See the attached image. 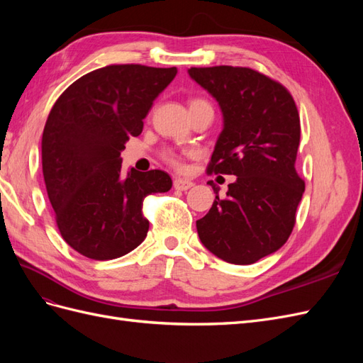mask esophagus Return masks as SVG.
Wrapping results in <instances>:
<instances>
[{"label":"esophagus","mask_w":363,"mask_h":363,"mask_svg":"<svg viewBox=\"0 0 363 363\" xmlns=\"http://www.w3.org/2000/svg\"><path fill=\"white\" fill-rule=\"evenodd\" d=\"M194 186V183L191 180H186V179H175L174 180V189L177 191H188Z\"/></svg>","instance_id":"obj_1"}]
</instances>
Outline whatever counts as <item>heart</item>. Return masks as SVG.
I'll return each instance as SVG.
<instances>
[{
	"label": "heart",
	"mask_w": 363,
	"mask_h": 363,
	"mask_svg": "<svg viewBox=\"0 0 363 363\" xmlns=\"http://www.w3.org/2000/svg\"><path fill=\"white\" fill-rule=\"evenodd\" d=\"M196 103H206L204 100H201V98H194V100H191V103H189V107L192 106V104H196ZM163 159L167 160L168 163H171L172 167H175V168H182V156L179 155V152H175V151H172V150H168V151H164L163 152Z\"/></svg>",
	"instance_id": "b5f03b06"
}]
</instances>
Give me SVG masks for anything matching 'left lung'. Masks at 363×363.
Listing matches in <instances>:
<instances>
[{
	"instance_id": "obj_1",
	"label": "left lung",
	"mask_w": 363,
	"mask_h": 363,
	"mask_svg": "<svg viewBox=\"0 0 363 363\" xmlns=\"http://www.w3.org/2000/svg\"><path fill=\"white\" fill-rule=\"evenodd\" d=\"M188 72L224 118L207 172L236 175L225 199L211 184L215 201L196 230L215 256L250 265L283 247L295 225L304 192L295 169L300 115L286 87L259 71L223 65Z\"/></svg>"
}]
</instances>
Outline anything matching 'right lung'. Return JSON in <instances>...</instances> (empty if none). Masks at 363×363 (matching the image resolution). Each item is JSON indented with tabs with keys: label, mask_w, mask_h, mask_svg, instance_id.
Returning a JSON list of instances; mask_svg holds the SVG:
<instances>
[{
	"label": "right lung",
	"mask_w": 363,
	"mask_h": 363,
	"mask_svg": "<svg viewBox=\"0 0 363 363\" xmlns=\"http://www.w3.org/2000/svg\"><path fill=\"white\" fill-rule=\"evenodd\" d=\"M177 68L108 65L75 80L54 103L42 135V171L59 232L94 260L127 255L147 238L150 194L168 192L167 172H121V152L144 128L152 101Z\"/></svg>",
	"instance_id": "right-lung-1"
}]
</instances>
